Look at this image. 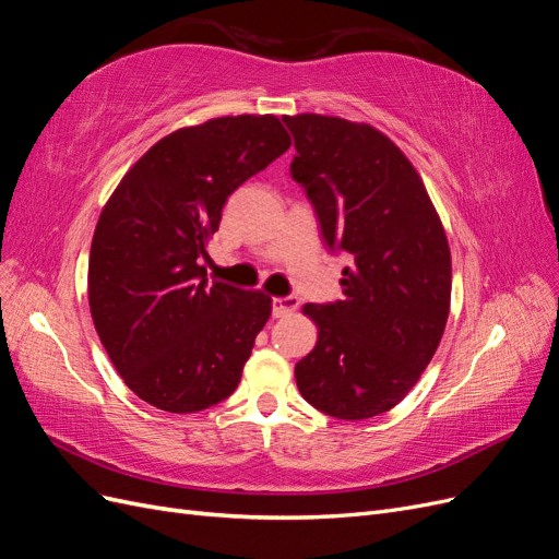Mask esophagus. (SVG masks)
Instances as JSON below:
<instances>
[{
  "mask_svg": "<svg viewBox=\"0 0 559 559\" xmlns=\"http://www.w3.org/2000/svg\"><path fill=\"white\" fill-rule=\"evenodd\" d=\"M300 300L296 296H277L273 298V317H286L298 310Z\"/></svg>",
  "mask_w": 559,
  "mask_h": 559,
  "instance_id": "34e87169",
  "label": "esophagus"
}]
</instances>
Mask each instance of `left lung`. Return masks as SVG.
I'll use <instances>...</instances> for the list:
<instances>
[{
    "instance_id": "left-lung-1",
    "label": "left lung",
    "mask_w": 559,
    "mask_h": 559,
    "mask_svg": "<svg viewBox=\"0 0 559 559\" xmlns=\"http://www.w3.org/2000/svg\"><path fill=\"white\" fill-rule=\"evenodd\" d=\"M321 238L345 253L343 298L308 302L314 349L296 364L302 399L337 419L394 408L425 373L450 312L445 230L425 183L376 128L345 118L284 116Z\"/></svg>"
}]
</instances>
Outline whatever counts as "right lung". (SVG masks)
Instances as JSON below:
<instances>
[{"mask_svg": "<svg viewBox=\"0 0 559 559\" xmlns=\"http://www.w3.org/2000/svg\"><path fill=\"white\" fill-rule=\"evenodd\" d=\"M292 146L275 116H224L167 134L132 165L93 235L88 300L126 384L198 413L240 384L270 298L210 282L200 259L233 191Z\"/></svg>", "mask_w": 559, "mask_h": 559, "instance_id": "add662e5", "label": "right lung"}]
</instances>
